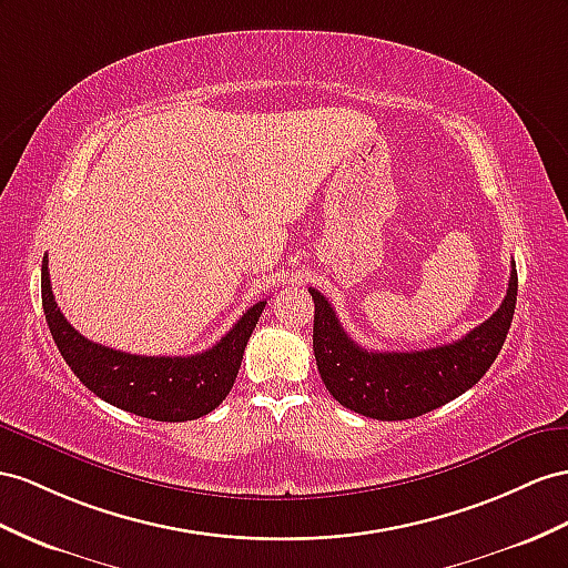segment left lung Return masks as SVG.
Wrapping results in <instances>:
<instances>
[{
	"mask_svg": "<svg viewBox=\"0 0 568 568\" xmlns=\"http://www.w3.org/2000/svg\"><path fill=\"white\" fill-rule=\"evenodd\" d=\"M310 293L314 300V357L328 394L345 408L386 423L442 408L483 379L511 328L518 273L511 264L506 297L485 324L456 343L415 353L365 351L347 336L331 302L314 287Z\"/></svg>",
	"mask_w": 568,
	"mask_h": 568,
	"instance_id": "8db88e82",
	"label": "left lung"
}]
</instances>
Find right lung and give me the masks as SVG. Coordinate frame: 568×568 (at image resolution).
Segmentation results:
<instances>
[{
  "instance_id": "1",
  "label": "right lung",
  "mask_w": 568,
  "mask_h": 568,
  "mask_svg": "<svg viewBox=\"0 0 568 568\" xmlns=\"http://www.w3.org/2000/svg\"><path fill=\"white\" fill-rule=\"evenodd\" d=\"M42 310L52 338L79 382L110 405L158 423H186L215 410L237 379L246 341L264 312L256 302L211 351L192 357H143L83 338L52 295L48 256H42Z\"/></svg>"
}]
</instances>
